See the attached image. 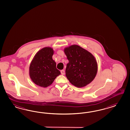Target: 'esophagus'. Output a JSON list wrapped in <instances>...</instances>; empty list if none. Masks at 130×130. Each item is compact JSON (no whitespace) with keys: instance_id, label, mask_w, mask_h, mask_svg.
Returning a JSON list of instances; mask_svg holds the SVG:
<instances>
[{"instance_id":"obj_1","label":"esophagus","mask_w":130,"mask_h":130,"mask_svg":"<svg viewBox=\"0 0 130 130\" xmlns=\"http://www.w3.org/2000/svg\"><path fill=\"white\" fill-rule=\"evenodd\" d=\"M64 73H65V72H64V71L63 70H62L61 71V74H62V75H63L64 74Z\"/></svg>"}]
</instances>
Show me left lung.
<instances>
[{"mask_svg":"<svg viewBox=\"0 0 130 130\" xmlns=\"http://www.w3.org/2000/svg\"><path fill=\"white\" fill-rule=\"evenodd\" d=\"M69 62L66 75L73 85L80 88L91 83L96 76L97 63L93 55L77 45L64 49Z\"/></svg>","mask_w":130,"mask_h":130,"instance_id":"1","label":"left lung"}]
</instances>
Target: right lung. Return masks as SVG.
Instances as JSON below:
<instances>
[{"mask_svg":"<svg viewBox=\"0 0 130 130\" xmlns=\"http://www.w3.org/2000/svg\"><path fill=\"white\" fill-rule=\"evenodd\" d=\"M53 53V48L45 47L35 55L30 65L29 75L36 85L44 88L48 86L61 74L52 58Z\"/></svg>","mask_w":130,"mask_h":130,"instance_id":"obj_1","label":"right lung"}]
</instances>
